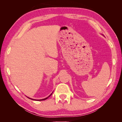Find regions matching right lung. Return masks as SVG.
<instances>
[{"instance_id":"obj_1","label":"right lung","mask_w":122,"mask_h":122,"mask_svg":"<svg viewBox=\"0 0 122 122\" xmlns=\"http://www.w3.org/2000/svg\"><path fill=\"white\" fill-rule=\"evenodd\" d=\"M52 93H51V94L48 97H46V98H43V99H41V100H34V99H32V98H30V97H27L28 98H29V99H31V100H36V101H43V100H46V99H47V98L49 97H50V96L52 95Z\"/></svg>"}]
</instances>
